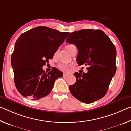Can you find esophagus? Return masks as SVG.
<instances>
[{"label":"esophagus","instance_id":"34e87169","mask_svg":"<svg viewBox=\"0 0 131 131\" xmlns=\"http://www.w3.org/2000/svg\"><path fill=\"white\" fill-rule=\"evenodd\" d=\"M68 76H69V74H67V73H64L63 74V77H67Z\"/></svg>","mask_w":131,"mask_h":131}]
</instances>
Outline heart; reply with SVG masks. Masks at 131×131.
<instances>
[{"label":"heart","mask_w":131,"mask_h":131,"mask_svg":"<svg viewBox=\"0 0 131 131\" xmlns=\"http://www.w3.org/2000/svg\"><path fill=\"white\" fill-rule=\"evenodd\" d=\"M75 47H76V46L73 45V44H69V45H67L66 46L65 48H66V50L70 53V54H71V52H72L73 49V48H74ZM56 54H57V52H55V55ZM58 67L61 70L63 71V72H67V71H68V70H69L68 66L66 65H65V64H63V63L59 64Z\"/></svg>","instance_id":"heart-1"}]
</instances>
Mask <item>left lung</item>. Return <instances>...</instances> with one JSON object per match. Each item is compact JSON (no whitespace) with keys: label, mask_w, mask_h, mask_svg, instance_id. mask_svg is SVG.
Segmentation results:
<instances>
[{"label":"left lung","mask_w":131,"mask_h":131,"mask_svg":"<svg viewBox=\"0 0 131 131\" xmlns=\"http://www.w3.org/2000/svg\"><path fill=\"white\" fill-rule=\"evenodd\" d=\"M66 42L78 49L77 63L88 66L86 73H74L76 81L69 87L71 94L85 103L102 98L116 72L113 43L102 30L89 29L70 33Z\"/></svg>","instance_id":"8db88e82"}]
</instances>
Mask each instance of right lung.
Returning <instances> with one entry per match:
<instances>
[{"label": "right lung", "instance_id": "right-lung-1", "mask_svg": "<svg viewBox=\"0 0 131 131\" xmlns=\"http://www.w3.org/2000/svg\"><path fill=\"white\" fill-rule=\"evenodd\" d=\"M69 33L37 26L22 34L11 57L14 83L18 92L31 100H38L51 91L55 81L63 73L57 68L47 73L42 67L52 58Z\"/></svg>", "mask_w": 131, "mask_h": 131}]
</instances>
